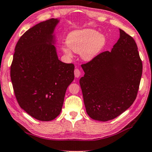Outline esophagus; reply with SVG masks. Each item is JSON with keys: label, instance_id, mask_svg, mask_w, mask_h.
<instances>
[{"label": "esophagus", "instance_id": "obj_1", "mask_svg": "<svg viewBox=\"0 0 152 152\" xmlns=\"http://www.w3.org/2000/svg\"><path fill=\"white\" fill-rule=\"evenodd\" d=\"M74 73H75V76L76 77H80V76L81 75V72H80V70H79V69H77V68L75 69Z\"/></svg>", "mask_w": 152, "mask_h": 152}]
</instances>
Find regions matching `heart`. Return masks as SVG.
I'll list each match as a JSON object with an SVG mask.
<instances>
[{"mask_svg":"<svg viewBox=\"0 0 152 152\" xmlns=\"http://www.w3.org/2000/svg\"><path fill=\"white\" fill-rule=\"evenodd\" d=\"M67 44L73 52L81 53L82 58L89 61L97 56L105 44V37L94 29L72 31L68 35ZM64 53L70 55L68 48L63 49Z\"/></svg>","mask_w":152,"mask_h":152,"instance_id":"obj_1","label":"heart"}]
</instances>
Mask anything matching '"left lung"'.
Instances as JSON below:
<instances>
[{"label": "left lung", "mask_w": 152, "mask_h": 152, "mask_svg": "<svg viewBox=\"0 0 152 152\" xmlns=\"http://www.w3.org/2000/svg\"><path fill=\"white\" fill-rule=\"evenodd\" d=\"M120 37L111 52L100 53L82 64L80 84L88 115L107 121L131 107L137 97L142 63L136 42L119 29Z\"/></svg>", "instance_id": "left-lung-1"}]
</instances>
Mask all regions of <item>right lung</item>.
Masks as SVG:
<instances>
[{"label":"right lung","instance_id":"obj_1","mask_svg":"<svg viewBox=\"0 0 152 152\" xmlns=\"http://www.w3.org/2000/svg\"><path fill=\"white\" fill-rule=\"evenodd\" d=\"M58 20L37 23L21 35L16 45L10 77L19 105L31 117L52 121L61 111L75 66L58 60L53 32Z\"/></svg>","mask_w":152,"mask_h":152}]
</instances>
